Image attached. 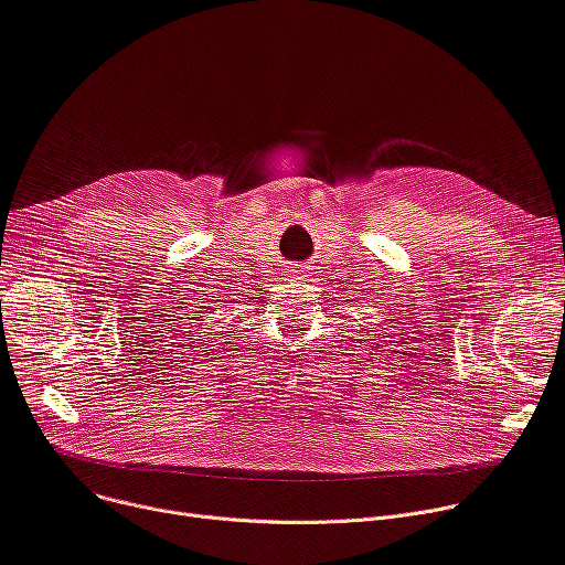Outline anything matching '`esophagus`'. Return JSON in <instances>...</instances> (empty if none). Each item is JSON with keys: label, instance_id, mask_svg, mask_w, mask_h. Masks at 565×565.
Returning <instances> with one entry per match:
<instances>
[{"label": "esophagus", "instance_id": "34e87169", "mask_svg": "<svg viewBox=\"0 0 565 565\" xmlns=\"http://www.w3.org/2000/svg\"><path fill=\"white\" fill-rule=\"evenodd\" d=\"M307 277H311V275H307L305 270H297V273H292V279H297V281H305Z\"/></svg>", "mask_w": 565, "mask_h": 565}]
</instances>
